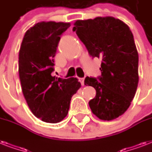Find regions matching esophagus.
Masks as SVG:
<instances>
[{"instance_id":"esophagus-1","label":"esophagus","mask_w":152,"mask_h":152,"mask_svg":"<svg viewBox=\"0 0 152 152\" xmlns=\"http://www.w3.org/2000/svg\"><path fill=\"white\" fill-rule=\"evenodd\" d=\"M79 80H80V81L81 84H82L83 86L84 85V78H80Z\"/></svg>"}]
</instances>
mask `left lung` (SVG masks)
I'll list each match as a JSON object with an SVG mask.
<instances>
[{"instance_id": "left-lung-1", "label": "left lung", "mask_w": 152, "mask_h": 152, "mask_svg": "<svg viewBox=\"0 0 152 152\" xmlns=\"http://www.w3.org/2000/svg\"><path fill=\"white\" fill-rule=\"evenodd\" d=\"M72 30L91 57L102 59L101 76L84 80L96 91L89 101L91 110L101 120L116 119L129 107L139 82V57L132 31L112 16L76 20Z\"/></svg>"}]
</instances>
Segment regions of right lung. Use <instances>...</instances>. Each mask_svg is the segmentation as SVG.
<instances>
[{
	"instance_id": "1",
	"label": "right lung",
	"mask_w": 152,
	"mask_h": 152,
	"mask_svg": "<svg viewBox=\"0 0 152 152\" xmlns=\"http://www.w3.org/2000/svg\"><path fill=\"white\" fill-rule=\"evenodd\" d=\"M69 27V23H38L26 31L19 52L23 94L33 114L47 123L66 117L72 97L81 87L76 78L51 75L61 35Z\"/></svg>"
}]
</instances>
